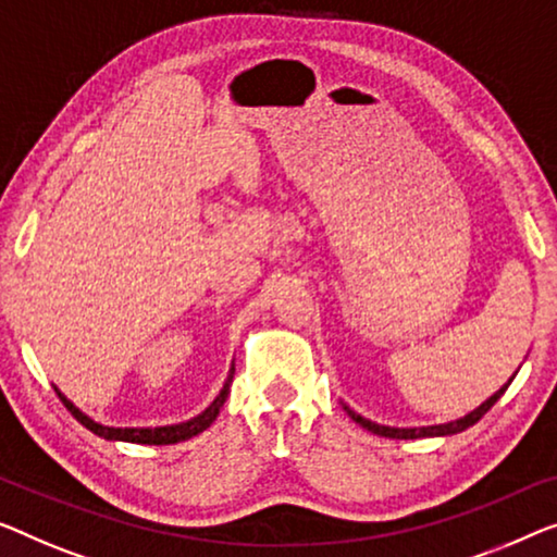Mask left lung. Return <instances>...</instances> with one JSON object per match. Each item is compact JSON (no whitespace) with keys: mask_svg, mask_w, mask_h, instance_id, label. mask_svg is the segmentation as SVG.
I'll return each instance as SVG.
<instances>
[{"mask_svg":"<svg viewBox=\"0 0 557 557\" xmlns=\"http://www.w3.org/2000/svg\"><path fill=\"white\" fill-rule=\"evenodd\" d=\"M512 383V380H508V385ZM508 385L497 389V393L491 397V400H485L483 405H480L478 410H472L470 414H465V418L455 420V422H445V425H433V428H408V430H400V428H385V425H377V422H370L360 418L358 412H352L350 408H345L347 414L358 422V425H362L364 430H370V433L375 435H383V437H395V440H414V437H435V435H455V433H462V430H468L470 425H475V422L483 418V414L493 408V405L500 400V395L508 389Z\"/></svg>","mask_w":557,"mask_h":557,"instance_id":"left-lung-1","label":"left lung"}]
</instances>
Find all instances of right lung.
I'll list each match as a JSON object with an SVG mask.
<instances>
[{
  "label": "right lung",
  "instance_id": "add662e5",
  "mask_svg": "<svg viewBox=\"0 0 557 557\" xmlns=\"http://www.w3.org/2000/svg\"><path fill=\"white\" fill-rule=\"evenodd\" d=\"M232 375H235V370L230 372L225 387H222V393L218 397H214V403L210 405V408H207L202 414H197L195 420L182 422V425L154 428V430H149V428L147 430H139V428H124V430L122 428H104V425H99V422L89 420L85 412H79L77 408H74V405L60 393V389H57V395H60V400L64 403V408L74 414V420L82 422V425H85L87 430H92V433L99 435V437H104V440H124V443H139V445H172V443H180V440H187V437H193L197 433H202V430H207V428L212 425L214 418H218V414H220V408L227 400V393H230V385H232Z\"/></svg>",
  "mask_w": 557,
  "mask_h": 557
}]
</instances>
